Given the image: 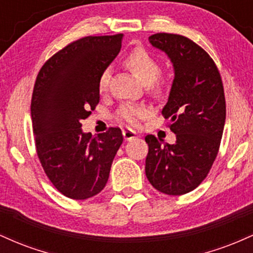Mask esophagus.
Returning a JSON list of instances; mask_svg holds the SVG:
<instances>
[{
  "label": "esophagus",
  "mask_w": 253,
  "mask_h": 253,
  "mask_svg": "<svg viewBox=\"0 0 253 253\" xmlns=\"http://www.w3.org/2000/svg\"><path fill=\"white\" fill-rule=\"evenodd\" d=\"M123 135H124L125 140H133V139H135L136 136H138L134 130H132L129 128H125L123 130Z\"/></svg>",
  "instance_id": "obj_1"
}]
</instances>
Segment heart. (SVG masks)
Here are the masks:
<instances>
[{
	"mask_svg": "<svg viewBox=\"0 0 253 253\" xmlns=\"http://www.w3.org/2000/svg\"><path fill=\"white\" fill-rule=\"evenodd\" d=\"M125 66L132 71V74L141 81L144 84L151 83L152 91L161 94L163 91V83L157 81V77L161 74V64L152 54L141 47H136L127 54L124 60ZM110 78V70L106 69L102 71L100 78H98V89L101 91H106ZM149 110L144 106H124L119 112V115L129 124L130 126H136L141 119L146 118Z\"/></svg>",
	"mask_w": 253,
	"mask_h": 253,
	"instance_id": "b5f03b06",
	"label": "heart"
}]
</instances>
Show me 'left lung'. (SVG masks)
I'll use <instances>...</instances> for the list:
<instances>
[{"label":"left lung","instance_id":"8db88e82","mask_svg":"<svg viewBox=\"0 0 253 253\" xmlns=\"http://www.w3.org/2000/svg\"><path fill=\"white\" fill-rule=\"evenodd\" d=\"M149 42L170 58L175 71L162 113L176 141L164 144L152 134L145 136V172L161 193L183 195L206 178L219 151L226 120L221 77L210 54L188 38L157 33Z\"/></svg>","mask_w":253,"mask_h":253}]
</instances>
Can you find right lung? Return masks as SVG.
<instances>
[{
  "instance_id": "add662e5",
  "label": "right lung",
  "mask_w": 253,
  "mask_h": 253,
  "mask_svg": "<svg viewBox=\"0 0 253 253\" xmlns=\"http://www.w3.org/2000/svg\"><path fill=\"white\" fill-rule=\"evenodd\" d=\"M124 34L85 37L57 52L34 84L31 117L43 171L74 200L100 193L124 141L120 128L91 136L82 124L100 101L98 78L120 52Z\"/></svg>"
}]
</instances>
